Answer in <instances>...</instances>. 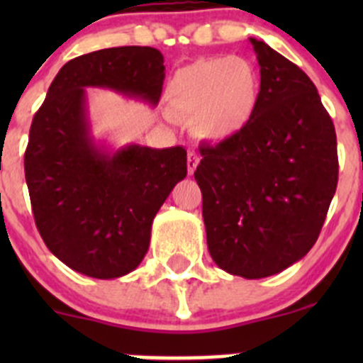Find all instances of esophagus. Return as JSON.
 Here are the masks:
<instances>
[{
	"mask_svg": "<svg viewBox=\"0 0 363 363\" xmlns=\"http://www.w3.org/2000/svg\"><path fill=\"white\" fill-rule=\"evenodd\" d=\"M199 161H200V156L196 155L195 151H189L188 152V174L189 175L195 174L196 167H199Z\"/></svg>",
	"mask_w": 363,
	"mask_h": 363,
	"instance_id": "esophagus-1",
	"label": "esophagus"
}]
</instances>
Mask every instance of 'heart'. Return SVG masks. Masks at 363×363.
Listing matches in <instances>:
<instances>
[{"label":"heart","instance_id":"obj_1","mask_svg":"<svg viewBox=\"0 0 363 363\" xmlns=\"http://www.w3.org/2000/svg\"><path fill=\"white\" fill-rule=\"evenodd\" d=\"M262 93L246 57H202L181 68L168 86L175 112L195 117V131L208 140L235 137L250 124Z\"/></svg>","mask_w":363,"mask_h":363}]
</instances>
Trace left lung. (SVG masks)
<instances>
[{"instance_id": "left-lung-1", "label": "left lung", "mask_w": 363, "mask_h": 363, "mask_svg": "<svg viewBox=\"0 0 363 363\" xmlns=\"http://www.w3.org/2000/svg\"><path fill=\"white\" fill-rule=\"evenodd\" d=\"M258 107L246 128L202 144L207 247L219 269L246 279L288 269L318 240L337 188V137L313 80L265 42Z\"/></svg>"}]
</instances>
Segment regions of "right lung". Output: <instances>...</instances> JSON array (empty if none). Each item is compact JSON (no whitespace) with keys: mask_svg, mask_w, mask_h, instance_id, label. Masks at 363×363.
Returning a JSON list of instances; mask_svg holds the SVG:
<instances>
[{"mask_svg":"<svg viewBox=\"0 0 363 363\" xmlns=\"http://www.w3.org/2000/svg\"><path fill=\"white\" fill-rule=\"evenodd\" d=\"M163 54L113 47L68 61L35 113L24 155L33 216L43 242L84 276L113 279L137 269L156 212L186 177V149L130 144L101 151L89 135L86 87H107L156 105Z\"/></svg>","mask_w":363,"mask_h":363,"instance_id":"obj_1","label":"right lung"}]
</instances>
